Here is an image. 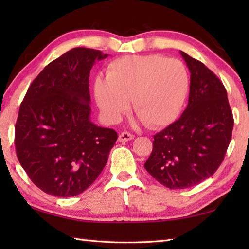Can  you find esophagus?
Instances as JSON below:
<instances>
[{"instance_id": "1", "label": "esophagus", "mask_w": 249, "mask_h": 249, "mask_svg": "<svg viewBox=\"0 0 249 249\" xmlns=\"http://www.w3.org/2000/svg\"><path fill=\"white\" fill-rule=\"evenodd\" d=\"M133 138H134L133 135L127 133V131H123V133H121L119 135V139L118 140L120 142H127L129 140H133Z\"/></svg>"}]
</instances>
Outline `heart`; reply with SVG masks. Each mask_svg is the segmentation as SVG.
<instances>
[{
    "label": "heart",
    "instance_id": "obj_1",
    "mask_svg": "<svg viewBox=\"0 0 249 249\" xmlns=\"http://www.w3.org/2000/svg\"><path fill=\"white\" fill-rule=\"evenodd\" d=\"M189 76L181 61L157 54L122 56L110 63L107 79L96 78L95 99L104 119L118 123L133 99L135 113L151 128L171 124L181 113Z\"/></svg>",
    "mask_w": 249,
    "mask_h": 249
}]
</instances>
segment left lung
Here are the masks:
<instances>
[{
  "label": "left lung",
  "instance_id": "left-lung-1",
  "mask_svg": "<svg viewBox=\"0 0 249 249\" xmlns=\"http://www.w3.org/2000/svg\"><path fill=\"white\" fill-rule=\"evenodd\" d=\"M179 53L190 71L188 105L181 118L154 136L144 163L170 189L192 187L213 176L224 160L234 123L223 82L203 63Z\"/></svg>",
  "mask_w": 249,
  "mask_h": 249
}]
</instances>
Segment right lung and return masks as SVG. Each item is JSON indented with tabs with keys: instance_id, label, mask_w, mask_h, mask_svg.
Segmentation results:
<instances>
[{
	"instance_id": "add662e5",
	"label": "right lung",
	"mask_w": 249,
	"mask_h": 249,
	"mask_svg": "<svg viewBox=\"0 0 249 249\" xmlns=\"http://www.w3.org/2000/svg\"><path fill=\"white\" fill-rule=\"evenodd\" d=\"M108 54L73 48L32 82L15 126L18 160L46 194L73 197L103 171L118 134L91 122L89 71Z\"/></svg>"
}]
</instances>
